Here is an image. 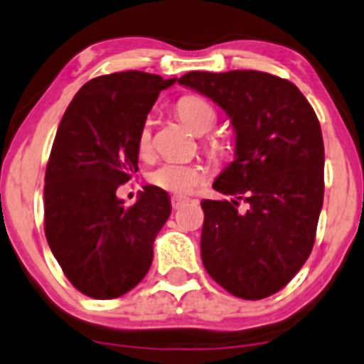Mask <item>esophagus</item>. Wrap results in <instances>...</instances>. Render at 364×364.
<instances>
[{
    "label": "esophagus",
    "mask_w": 364,
    "mask_h": 364,
    "mask_svg": "<svg viewBox=\"0 0 364 364\" xmlns=\"http://www.w3.org/2000/svg\"><path fill=\"white\" fill-rule=\"evenodd\" d=\"M183 203H186V198H182V196H171V206H173V210L181 208Z\"/></svg>",
    "instance_id": "obj_1"
}]
</instances>
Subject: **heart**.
I'll list each match as a JSON object with an SVG mask.
<instances>
[{
    "mask_svg": "<svg viewBox=\"0 0 364 364\" xmlns=\"http://www.w3.org/2000/svg\"><path fill=\"white\" fill-rule=\"evenodd\" d=\"M178 116L193 128L196 134H205L215 124L217 114H215L213 105L201 97L189 95L183 97L177 104ZM136 147L140 152H147L151 147V121H144L140 127ZM215 151L218 147H213ZM205 171L201 166L193 163L183 161H165L149 173V182L158 189L168 191L173 194H189L201 183Z\"/></svg>",
    "mask_w": 364,
    "mask_h": 364,
    "instance_id": "1",
    "label": "heart"
}]
</instances>
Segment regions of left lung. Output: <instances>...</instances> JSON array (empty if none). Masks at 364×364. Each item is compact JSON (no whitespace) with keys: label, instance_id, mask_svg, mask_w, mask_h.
Returning <instances> with one entry per match:
<instances>
[{"label":"left lung","instance_id":"left-lung-1","mask_svg":"<svg viewBox=\"0 0 364 364\" xmlns=\"http://www.w3.org/2000/svg\"><path fill=\"white\" fill-rule=\"evenodd\" d=\"M178 83L224 109L236 134L234 161L213 182L232 199L201 201L203 265L232 295L265 299L290 283L314 245L324 196L318 116L295 85L267 73L193 71Z\"/></svg>","mask_w":364,"mask_h":364}]
</instances>
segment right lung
<instances>
[{
	"label": "right lung",
	"mask_w": 364,
	"mask_h": 364,
	"mask_svg": "<svg viewBox=\"0 0 364 364\" xmlns=\"http://www.w3.org/2000/svg\"><path fill=\"white\" fill-rule=\"evenodd\" d=\"M175 81L142 71L93 77L58 124L45 175V236L73 287L92 299L124 295L152 264L170 196L144 186L127 208L116 191L139 170L140 127Z\"/></svg>",
	"instance_id": "add662e5"
}]
</instances>
